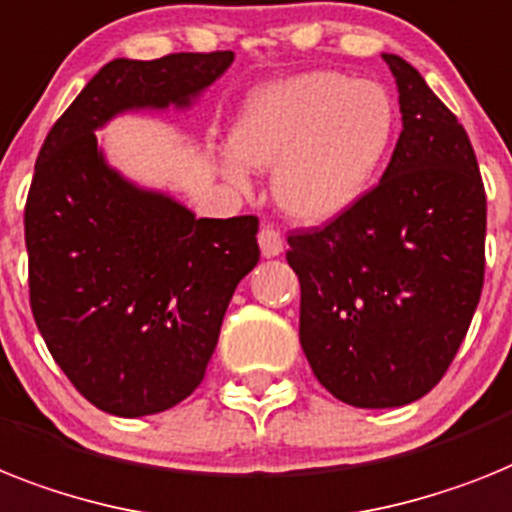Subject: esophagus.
Listing matches in <instances>:
<instances>
[{
	"label": "esophagus",
	"instance_id": "esophagus-1",
	"mask_svg": "<svg viewBox=\"0 0 512 512\" xmlns=\"http://www.w3.org/2000/svg\"><path fill=\"white\" fill-rule=\"evenodd\" d=\"M259 248L264 259H274V256H280L282 248H285V240H282V235L274 230V227H261Z\"/></svg>",
	"mask_w": 512,
	"mask_h": 512
}]
</instances>
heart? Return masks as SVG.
I'll use <instances>...</instances> for the list:
<instances>
[{"label":"heart","mask_w":512,"mask_h":512,"mask_svg":"<svg viewBox=\"0 0 512 512\" xmlns=\"http://www.w3.org/2000/svg\"><path fill=\"white\" fill-rule=\"evenodd\" d=\"M398 135V107L377 80L308 70L264 83L232 122L219 175L251 188L248 167L274 172L272 193L285 217L327 225L371 190Z\"/></svg>","instance_id":"1"}]
</instances>
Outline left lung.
<instances>
[{
    "label": "left lung",
    "instance_id": "left-lung-1",
    "mask_svg": "<svg viewBox=\"0 0 512 512\" xmlns=\"http://www.w3.org/2000/svg\"><path fill=\"white\" fill-rule=\"evenodd\" d=\"M403 133L382 180L324 230L290 235L301 348L356 408H400L442 379L484 285L487 196L466 130L416 67L382 54Z\"/></svg>",
    "mask_w": 512,
    "mask_h": 512
}]
</instances>
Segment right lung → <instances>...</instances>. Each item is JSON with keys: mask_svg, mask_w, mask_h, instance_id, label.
<instances>
[{"mask_svg": "<svg viewBox=\"0 0 512 512\" xmlns=\"http://www.w3.org/2000/svg\"><path fill=\"white\" fill-rule=\"evenodd\" d=\"M232 52L112 59L38 151L25 204L38 332L75 390L122 418L162 413L204 379L238 282L259 264V219H198L112 167L96 130L130 112H185Z\"/></svg>", "mask_w": 512, "mask_h": 512, "instance_id": "obj_1", "label": "right lung"}]
</instances>
